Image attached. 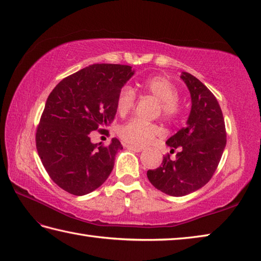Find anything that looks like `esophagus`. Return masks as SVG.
<instances>
[{"instance_id": "obj_1", "label": "esophagus", "mask_w": 261, "mask_h": 261, "mask_svg": "<svg viewBox=\"0 0 261 261\" xmlns=\"http://www.w3.org/2000/svg\"><path fill=\"white\" fill-rule=\"evenodd\" d=\"M125 147L127 148V149H130V150H134V151H136V152H140V151H142L144 150V148L142 147H139V146H134V145H125Z\"/></svg>"}]
</instances>
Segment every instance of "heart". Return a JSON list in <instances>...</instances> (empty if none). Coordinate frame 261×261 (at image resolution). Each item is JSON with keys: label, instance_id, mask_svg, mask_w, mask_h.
Instances as JSON below:
<instances>
[{"label": "heart", "instance_id": "b5f03b06", "mask_svg": "<svg viewBox=\"0 0 261 261\" xmlns=\"http://www.w3.org/2000/svg\"><path fill=\"white\" fill-rule=\"evenodd\" d=\"M144 93L150 94L160 100V112L167 120H175L180 116L182 107L177 99V89L170 79L163 75H154L138 83ZM136 93L130 86L122 87L116 98V111L120 116H125L134 110ZM117 134L127 144L146 146L162 135V129L157 124L147 123L141 120L132 119L121 125Z\"/></svg>", "mask_w": 261, "mask_h": 261}]
</instances>
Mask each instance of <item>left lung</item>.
Segmentation results:
<instances>
[{
  "label": "left lung",
  "mask_w": 261,
  "mask_h": 261,
  "mask_svg": "<svg viewBox=\"0 0 261 261\" xmlns=\"http://www.w3.org/2000/svg\"><path fill=\"white\" fill-rule=\"evenodd\" d=\"M191 95L187 125L166 141L176 152L163 158L160 167L147 172L148 180L168 196L181 197L202 188L213 177L226 146V129L216 97L195 75L182 72Z\"/></svg>",
  "instance_id": "left-lung-1"
}]
</instances>
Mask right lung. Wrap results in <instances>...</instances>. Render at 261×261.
<instances>
[{
	"label": "right lung",
	"instance_id": "add662e5",
	"mask_svg": "<svg viewBox=\"0 0 261 261\" xmlns=\"http://www.w3.org/2000/svg\"><path fill=\"white\" fill-rule=\"evenodd\" d=\"M130 65L93 64L66 76L46 100L36 131V148L49 177L64 191L84 196L106 181L122 149L113 138L109 146L93 144L90 132L109 134L116 98L134 75Z\"/></svg>",
	"mask_w": 261,
	"mask_h": 261
}]
</instances>
